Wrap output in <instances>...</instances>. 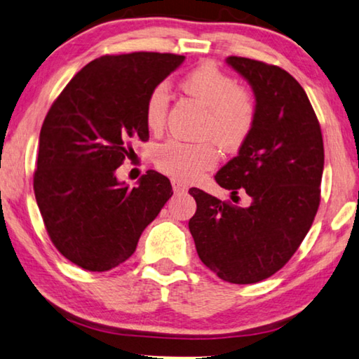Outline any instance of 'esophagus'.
I'll return each mask as SVG.
<instances>
[{
  "mask_svg": "<svg viewBox=\"0 0 359 359\" xmlns=\"http://www.w3.org/2000/svg\"><path fill=\"white\" fill-rule=\"evenodd\" d=\"M172 187H173L175 194H183V192L187 191V186L183 184V183H180V181H176V180L172 181Z\"/></svg>",
  "mask_w": 359,
  "mask_h": 359,
  "instance_id": "esophagus-1",
  "label": "esophagus"
}]
</instances>
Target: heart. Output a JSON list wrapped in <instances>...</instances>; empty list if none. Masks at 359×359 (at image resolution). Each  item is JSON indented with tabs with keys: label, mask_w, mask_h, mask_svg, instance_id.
<instances>
[{
	"label": "heart",
	"mask_w": 359,
	"mask_h": 359,
	"mask_svg": "<svg viewBox=\"0 0 359 359\" xmlns=\"http://www.w3.org/2000/svg\"><path fill=\"white\" fill-rule=\"evenodd\" d=\"M183 89L207 109L201 143L172 138L156 152L157 167L175 180L191 181L216 165L219 158L217 143L226 151H237L248 141L256 126L257 103L252 92L237 86L231 74L215 63H202L181 81ZM168 89L158 84L146 100L144 121L149 130L157 132L165 124Z\"/></svg>",
	"instance_id": "heart-1"
}]
</instances>
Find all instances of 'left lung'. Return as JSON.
Returning <instances> with one entry per match:
<instances>
[{
    "label": "left lung",
    "instance_id": "obj_1",
    "mask_svg": "<svg viewBox=\"0 0 359 359\" xmlns=\"http://www.w3.org/2000/svg\"><path fill=\"white\" fill-rule=\"evenodd\" d=\"M226 62L252 87L257 117L238 156L215 180L232 191V201L246 192L251 203L237 207L192 187L197 211L189 231L205 266L229 283L251 285L278 272L312 227L325 148L307 93L290 73L245 57Z\"/></svg>",
    "mask_w": 359,
    "mask_h": 359
}]
</instances>
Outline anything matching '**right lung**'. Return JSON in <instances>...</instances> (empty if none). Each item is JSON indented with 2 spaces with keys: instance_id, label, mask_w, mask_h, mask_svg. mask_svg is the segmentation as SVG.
<instances>
[{
  "instance_id": "1",
  "label": "right lung",
  "mask_w": 359,
  "mask_h": 359,
  "mask_svg": "<svg viewBox=\"0 0 359 359\" xmlns=\"http://www.w3.org/2000/svg\"><path fill=\"white\" fill-rule=\"evenodd\" d=\"M184 62L158 52L103 55L87 63L52 103L39 133L34 197L55 248L78 267L107 272L137 250L141 232L172 197L148 170L137 187L116 168L148 141L146 100Z\"/></svg>"
}]
</instances>
